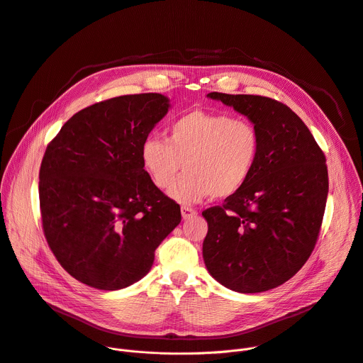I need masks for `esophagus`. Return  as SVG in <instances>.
<instances>
[{"label": "esophagus", "instance_id": "esophagus-1", "mask_svg": "<svg viewBox=\"0 0 363 363\" xmlns=\"http://www.w3.org/2000/svg\"><path fill=\"white\" fill-rule=\"evenodd\" d=\"M181 216H182L184 220H189V218L196 216V211L194 208H191V206H182V208H181Z\"/></svg>", "mask_w": 363, "mask_h": 363}]
</instances>
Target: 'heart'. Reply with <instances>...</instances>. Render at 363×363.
I'll return each mask as SVG.
<instances>
[{
  "instance_id": "1",
  "label": "heart",
  "mask_w": 363,
  "mask_h": 363,
  "mask_svg": "<svg viewBox=\"0 0 363 363\" xmlns=\"http://www.w3.org/2000/svg\"><path fill=\"white\" fill-rule=\"evenodd\" d=\"M262 153L255 126L228 113L191 111L168 126L167 139L149 136L140 162L153 185L165 189L182 166L187 171L168 189L171 199L189 205L208 196L230 198L251 179Z\"/></svg>"
}]
</instances>
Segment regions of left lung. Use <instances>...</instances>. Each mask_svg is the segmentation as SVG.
Instances as JSON below:
<instances>
[{
	"label": "left lung",
	"mask_w": 363,
	"mask_h": 363,
	"mask_svg": "<svg viewBox=\"0 0 363 363\" xmlns=\"http://www.w3.org/2000/svg\"><path fill=\"white\" fill-rule=\"evenodd\" d=\"M244 115L262 139L250 182L223 206L205 210L202 257L208 273L238 293H262L291 279L312 254L329 192L326 158L303 121L264 96L206 94Z\"/></svg>",
	"instance_id": "left-lung-1"
}]
</instances>
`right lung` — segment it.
<instances>
[{
    "label": "right lung",
    "mask_w": 363,
    "mask_h": 363,
    "mask_svg": "<svg viewBox=\"0 0 363 363\" xmlns=\"http://www.w3.org/2000/svg\"><path fill=\"white\" fill-rule=\"evenodd\" d=\"M169 108L160 93L100 101L72 116L45 149L38 182L44 235L62 267L90 287L139 281L181 223L179 205L140 162L142 142Z\"/></svg>",
    "instance_id": "right-lung-1"
}]
</instances>
